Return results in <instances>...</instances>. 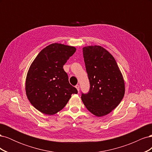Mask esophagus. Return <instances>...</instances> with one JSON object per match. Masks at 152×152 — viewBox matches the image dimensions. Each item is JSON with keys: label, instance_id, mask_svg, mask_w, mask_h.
Wrapping results in <instances>:
<instances>
[{"label": "esophagus", "instance_id": "1", "mask_svg": "<svg viewBox=\"0 0 152 152\" xmlns=\"http://www.w3.org/2000/svg\"><path fill=\"white\" fill-rule=\"evenodd\" d=\"M75 87H76V89H77V91L79 92V87H79V85H78V84L76 85V86H75Z\"/></svg>", "mask_w": 152, "mask_h": 152}]
</instances>
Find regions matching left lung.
<instances>
[{
  "instance_id": "left-lung-1",
  "label": "left lung",
  "mask_w": 152,
  "mask_h": 152,
  "mask_svg": "<svg viewBox=\"0 0 152 152\" xmlns=\"http://www.w3.org/2000/svg\"><path fill=\"white\" fill-rule=\"evenodd\" d=\"M90 89L81 99L89 111L97 117L111 112L125 93L123 76L113 56L99 45L83 48Z\"/></svg>"
}]
</instances>
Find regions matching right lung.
<instances>
[{
    "label": "right lung",
    "mask_w": 152,
    "mask_h": 152,
    "mask_svg": "<svg viewBox=\"0 0 152 152\" xmlns=\"http://www.w3.org/2000/svg\"><path fill=\"white\" fill-rule=\"evenodd\" d=\"M76 51L70 45L54 43L43 49L32 62L27 73L25 90L30 103L39 112L54 115L67 104L78 91L68 81L63 68Z\"/></svg>",
    "instance_id": "obj_1"
}]
</instances>
